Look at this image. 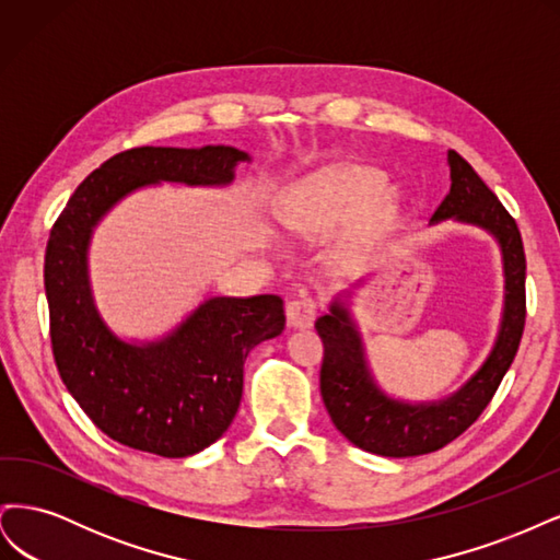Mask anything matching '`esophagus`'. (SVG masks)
Returning <instances> with one entry per match:
<instances>
[{
  "label": "esophagus",
  "mask_w": 560,
  "mask_h": 560,
  "mask_svg": "<svg viewBox=\"0 0 560 560\" xmlns=\"http://www.w3.org/2000/svg\"><path fill=\"white\" fill-rule=\"evenodd\" d=\"M317 317V301L311 296H303L287 303V322L294 329H308Z\"/></svg>",
  "instance_id": "obj_1"
}]
</instances>
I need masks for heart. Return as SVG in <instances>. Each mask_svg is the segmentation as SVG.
Listing matches in <instances>:
<instances>
[{
  "label": "heart",
  "instance_id": "1",
  "mask_svg": "<svg viewBox=\"0 0 560 560\" xmlns=\"http://www.w3.org/2000/svg\"><path fill=\"white\" fill-rule=\"evenodd\" d=\"M397 194L381 189V175L366 165L329 167L299 186L294 200L282 210L287 226L303 233H325L346 224L362 208L354 241H362L395 208Z\"/></svg>",
  "mask_w": 560,
  "mask_h": 560
}]
</instances>
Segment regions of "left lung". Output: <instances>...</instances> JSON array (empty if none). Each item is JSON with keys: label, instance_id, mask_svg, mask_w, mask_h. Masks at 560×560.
<instances>
[{"label": "left lung", "instance_id": "left-lung-1", "mask_svg": "<svg viewBox=\"0 0 560 560\" xmlns=\"http://www.w3.org/2000/svg\"><path fill=\"white\" fill-rule=\"evenodd\" d=\"M451 191L430 224L453 222L483 229L495 238L502 254L504 306L495 343L486 362L460 389L436 401H404L389 397L376 383L348 299L336 296L329 313L317 317L315 329L325 343L319 371V393L336 430L350 444L383 457H411L444 448L460 436L493 399L506 369L512 366L525 325V254L518 226L498 196L488 189L474 167L448 151ZM360 280L358 284H362Z\"/></svg>", "mask_w": 560, "mask_h": 560}]
</instances>
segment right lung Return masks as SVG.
I'll return each instance as SVG.
<instances>
[{
  "mask_svg": "<svg viewBox=\"0 0 560 560\" xmlns=\"http://www.w3.org/2000/svg\"><path fill=\"white\" fill-rule=\"evenodd\" d=\"M252 161L224 144L138 147L83 179L50 229L44 284L60 378L114 442L163 457L214 444L238 413L243 366L254 346L284 329L282 299L210 296L156 341H126L100 315L89 247L103 217L132 191L161 182L226 186Z\"/></svg>",
  "mask_w": 560,
  "mask_h": 560,
  "instance_id": "right-lung-1",
  "label": "right lung"
}]
</instances>
